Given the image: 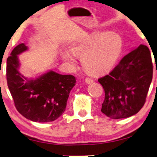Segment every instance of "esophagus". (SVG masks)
I'll return each mask as SVG.
<instances>
[{"label": "esophagus", "mask_w": 157, "mask_h": 157, "mask_svg": "<svg viewBox=\"0 0 157 157\" xmlns=\"http://www.w3.org/2000/svg\"><path fill=\"white\" fill-rule=\"evenodd\" d=\"M93 82V78H90V77H86L85 78V82L86 84H90V83H92Z\"/></svg>", "instance_id": "obj_1"}]
</instances>
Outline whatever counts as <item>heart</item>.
<instances>
[{
    "mask_svg": "<svg viewBox=\"0 0 157 157\" xmlns=\"http://www.w3.org/2000/svg\"><path fill=\"white\" fill-rule=\"evenodd\" d=\"M123 39L115 31H95L71 46V51H62L64 62L71 66L76 63L75 56L82 58L83 67L90 73L108 71L121 54Z\"/></svg>",
    "mask_w": 157,
    "mask_h": 157,
    "instance_id": "1",
    "label": "heart"
}]
</instances>
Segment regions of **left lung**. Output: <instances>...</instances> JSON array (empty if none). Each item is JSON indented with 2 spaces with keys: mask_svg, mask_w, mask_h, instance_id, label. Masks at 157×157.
<instances>
[{
  "mask_svg": "<svg viewBox=\"0 0 157 157\" xmlns=\"http://www.w3.org/2000/svg\"><path fill=\"white\" fill-rule=\"evenodd\" d=\"M152 77L150 51L140 45L123 57L108 75L98 79L105 92L101 112L112 119L137 114L145 104Z\"/></svg>",
  "mask_w": 157,
  "mask_h": 157,
  "instance_id": "left-lung-1",
  "label": "left lung"
}]
</instances>
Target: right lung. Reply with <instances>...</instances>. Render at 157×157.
Wrapping results in <instances>:
<instances>
[{
    "mask_svg": "<svg viewBox=\"0 0 157 157\" xmlns=\"http://www.w3.org/2000/svg\"><path fill=\"white\" fill-rule=\"evenodd\" d=\"M24 43L16 46L7 58L6 80L18 112L34 122L55 121L64 113L71 90L75 85L72 75L50 71L35 79H27L20 73L17 55L27 51Z\"/></svg>",
    "mask_w": 157,
    "mask_h": 157,
    "instance_id": "obj_1",
    "label": "right lung"
}]
</instances>
